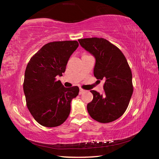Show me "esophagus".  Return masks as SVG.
<instances>
[{
	"label": "esophagus",
	"mask_w": 159,
	"mask_h": 159,
	"mask_svg": "<svg viewBox=\"0 0 159 159\" xmlns=\"http://www.w3.org/2000/svg\"><path fill=\"white\" fill-rule=\"evenodd\" d=\"M84 92H85V90L82 89V88H80V90H79V94H80V95H81V94H83Z\"/></svg>",
	"instance_id": "1"
}]
</instances>
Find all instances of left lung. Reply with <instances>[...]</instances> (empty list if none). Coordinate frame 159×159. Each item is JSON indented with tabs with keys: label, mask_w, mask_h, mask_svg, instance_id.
<instances>
[{
	"label": "left lung",
	"mask_w": 159,
	"mask_h": 159,
	"mask_svg": "<svg viewBox=\"0 0 159 159\" xmlns=\"http://www.w3.org/2000/svg\"><path fill=\"white\" fill-rule=\"evenodd\" d=\"M80 45L95 57L94 76L104 80V93L90 90L93 99L88 104V114L94 120L107 123L124 114L133 95L132 72L124 55L102 38L79 39Z\"/></svg>",
	"instance_id": "left-lung-1"
}]
</instances>
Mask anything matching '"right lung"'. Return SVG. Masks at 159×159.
Segmentation results:
<instances>
[{
  "label": "right lung",
  "instance_id": "right-lung-1",
  "mask_svg": "<svg viewBox=\"0 0 159 159\" xmlns=\"http://www.w3.org/2000/svg\"><path fill=\"white\" fill-rule=\"evenodd\" d=\"M79 47L76 41L50 42L31 58L24 80L26 106L43 126H59L71 111V102L79 95L78 86L65 88L56 76H62L70 56Z\"/></svg>",
  "mask_w": 159,
  "mask_h": 159
}]
</instances>
